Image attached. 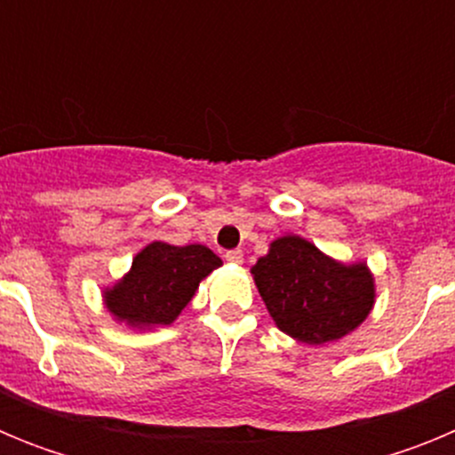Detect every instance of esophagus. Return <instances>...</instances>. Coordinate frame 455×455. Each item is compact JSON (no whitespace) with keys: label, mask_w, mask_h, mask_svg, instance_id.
I'll return each mask as SVG.
<instances>
[{"label":"esophagus","mask_w":455,"mask_h":455,"mask_svg":"<svg viewBox=\"0 0 455 455\" xmlns=\"http://www.w3.org/2000/svg\"><path fill=\"white\" fill-rule=\"evenodd\" d=\"M225 262L241 264V262H243V252H241V251H228V252H225Z\"/></svg>","instance_id":"esophagus-1"}]
</instances>
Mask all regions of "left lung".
Instances as JSON below:
<instances>
[{
    "label": "left lung",
    "mask_w": 455,
    "mask_h": 455,
    "mask_svg": "<svg viewBox=\"0 0 455 455\" xmlns=\"http://www.w3.org/2000/svg\"><path fill=\"white\" fill-rule=\"evenodd\" d=\"M275 325L303 344L341 339L373 307L367 264L335 262L300 236H280L251 268Z\"/></svg>",
    "instance_id": "obj_1"
}]
</instances>
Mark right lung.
<instances>
[{
    "label": "right lung",
    "mask_w": 455,
    "mask_h": 455,
    "mask_svg": "<svg viewBox=\"0 0 455 455\" xmlns=\"http://www.w3.org/2000/svg\"><path fill=\"white\" fill-rule=\"evenodd\" d=\"M207 246H171L155 241L132 262V271L107 291V307L134 328L168 325L193 299L200 280L220 267Z\"/></svg>",
    "instance_id": "obj_1"
}]
</instances>
